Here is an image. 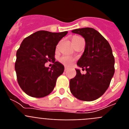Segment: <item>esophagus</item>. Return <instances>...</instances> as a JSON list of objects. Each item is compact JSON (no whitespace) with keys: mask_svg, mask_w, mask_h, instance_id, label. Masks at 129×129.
<instances>
[{"mask_svg":"<svg viewBox=\"0 0 129 129\" xmlns=\"http://www.w3.org/2000/svg\"><path fill=\"white\" fill-rule=\"evenodd\" d=\"M68 70V68H67V67H64V71H65V72H67V70Z\"/></svg>","mask_w":129,"mask_h":129,"instance_id":"obj_1","label":"esophagus"}]
</instances>
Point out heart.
Instances as JSON below:
<instances>
[{
  "mask_svg": "<svg viewBox=\"0 0 129 129\" xmlns=\"http://www.w3.org/2000/svg\"><path fill=\"white\" fill-rule=\"evenodd\" d=\"M79 38H81V37H78V36H74L72 37V41H74V40L77 39ZM73 61H74V59H73L72 57L69 56V55H62V57H60L59 59V61L64 64V65L67 66V67H70V65L72 63Z\"/></svg>",
  "mask_w": 129,
  "mask_h": 129,
  "instance_id": "heart-1",
  "label": "heart"
}]
</instances>
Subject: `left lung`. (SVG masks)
I'll use <instances>...</instances> for the list:
<instances>
[{"mask_svg": "<svg viewBox=\"0 0 129 129\" xmlns=\"http://www.w3.org/2000/svg\"><path fill=\"white\" fill-rule=\"evenodd\" d=\"M85 40V48L77 64L86 71L81 74L76 69V76L70 81V90L76 98L85 101L98 99L110 85L114 74V57L109 42L92 28L72 31Z\"/></svg>", "mask_w": 129, "mask_h": 129, "instance_id": "1", "label": "left lung"}]
</instances>
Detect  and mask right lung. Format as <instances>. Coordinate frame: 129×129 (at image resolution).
Here are the masks:
<instances>
[{
  "label": "right lung",
  "instance_id": "right-lung-1",
  "mask_svg": "<svg viewBox=\"0 0 129 129\" xmlns=\"http://www.w3.org/2000/svg\"><path fill=\"white\" fill-rule=\"evenodd\" d=\"M67 34L41 30L22 41L17 51L15 68L19 86L27 95L43 98L53 91L64 69L62 64L55 61V48ZM48 61L54 63L50 69L44 66Z\"/></svg>",
  "mask_w": 129,
  "mask_h": 129
}]
</instances>
